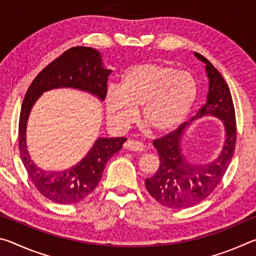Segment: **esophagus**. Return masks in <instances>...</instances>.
Instances as JSON below:
<instances>
[{
    "label": "esophagus",
    "mask_w": 256,
    "mask_h": 256,
    "mask_svg": "<svg viewBox=\"0 0 256 256\" xmlns=\"http://www.w3.org/2000/svg\"><path fill=\"white\" fill-rule=\"evenodd\" d=\"M125 148L132 151H142L144 149V146L136 140H128L125 144Z\"/></svg>",
    "instance_id": "1"
}]
</instances>
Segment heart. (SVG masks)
<instances>
[{
    "label": "heart",
    "instance_id": "obj_1",
    "mask_svg": "<svg viewBox=\"0 0 256 256\" xmlns=\"http://www.w3.org/2000/svg\"><path fill=\"white\" fill-rule=\"evenodd\" d=\"M198 84L192 73L159 63L134 64L125 71L118 88L108 89V120L125 128L140 118L154 133L170 132L184 122L196 102Z\"/></svg>",
    "mask_w": 256,
    "mask_h": 256
}]
</instances>
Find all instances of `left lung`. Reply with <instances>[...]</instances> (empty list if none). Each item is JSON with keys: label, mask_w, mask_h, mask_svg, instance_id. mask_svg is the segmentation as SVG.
<instances>
[{"label": "left lung", "mask_w": 256, "mask_h": 256, "mask_svg": "<svg viewBox=\"0 0 256 256\" xmlns=\"http://www.w3.org/2000/svg\"><path fill=\"white\" fill-rule=\"evenodd\" d=\"M194 55L206 64L209 92L206 102L190 122L206 116L219 118L224 124V141L218 157L206 164L190 162L182 149V138L190 123L154 141L160 164L156 174L146 180V188L160 204L172 209L196 206L214 192L232 162L236 144L235 108L229 86L204 56L196 52Z\"/></svg>", "instance_id": "obj_1"}]
</instances>
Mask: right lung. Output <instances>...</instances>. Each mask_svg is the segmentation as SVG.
Here are the masks:
<instances>
[{
    "label": "right lung",
    "mask_w": 256,
    "mask_h": 256,
    "mask_svg": "<svg viewBox=\"0 0 256 256\" xmlns=\"http://www.w3.org/2000/svg\"><path fill=\"white\" fill-rule=\"evenodd\" d=\"M110 73L98 50L92 47H72L42 70L26 92L19 120L20 157L34 185L50 201L71 204L88 196L100 182L107 162L122 149L126 138H98L89 152L73 167L45 170L34 162L27 150L26 131L32 108L42 94L58 88L81 90L102 102Z\"/></svg>",
    "instance_id": "add662e5"
}]
</instances>
